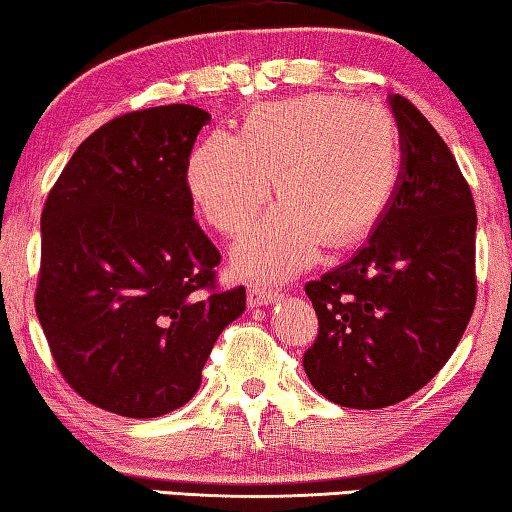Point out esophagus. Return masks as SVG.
<instances>
[{
	"label": "esophagus",
	"mask_w": 512,
	"mask_h": 512,
	"mask_svg": "<svg viewBox=\"0 0 512 512\" xmlns=\"http://www.w3.org/2000/svg\"><path fill=\"white\" fill-rule=\"evenodd\" d=\"M279 297V290L274 288H265V286H249L247 290V302L249 306H263V304H272Z\"/></svg>",
	"instance_id": "34e87169"
}]
</instances>
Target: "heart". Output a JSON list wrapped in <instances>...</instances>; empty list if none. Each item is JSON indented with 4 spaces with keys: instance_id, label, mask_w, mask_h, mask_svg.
<instances>
[{
    "instance_id": "heart-1",
    "label": "heart",
    "mask_w": 512,
    "mask_h": 512,
    "mask_svg": "<svg viewBox=\"0 0 512 512\" xmlns=\"http://www.w3.org/2000/svg\"><path fill=\"white\" fill-rule=\"evenodd\" d=\"M398 164V130L382 107L304 96L254 107L238 135L203 139L187 164V190L217 231L238 235L270 199L275 176L283 201L235 245L233 265L277 281L309 267L325 240L343 247L371 231Z\"/></svg>"
}]
</instances>
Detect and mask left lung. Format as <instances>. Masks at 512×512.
<instances>
[{
    "instance_id": "1",
    "label": "left lung",
    "mask_w": 512,
    "mask_h": 512,
    "mask_svg": "<svg viewBox=\"0 0 512 512\" xmlns=\"http://www.w3.org/2000/svg\"><path fill=\"white\" fill-rule=\"evenodd\" d=\"M389 105L400 171L387 208L348 263L304 286L320 325L304 371L352 410H380L426 387L476 304L474 196L426 116L398 93Z\"/></svg>"
}]
</instances>
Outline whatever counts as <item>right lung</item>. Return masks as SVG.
Masks as SVG:
<instances>
[{
    "label": "right lung",
    "mask_w": 512,
    "mask_h": 512,
    "mask_svg": "<svg viewBox=\"0 0 512 512\" xmlns=\"http://www.w3.org/2000/svg\"><path fill=\"white\" fill-rule=\"evenodd\" d=\"M210 114L164 105L102 125L41 215L36 313L84 400L128 419L183 407L245 288L217 290L219 251L194 222L187 164Z\"/></svg>",
    "instance_id": "obj_1"
}]
</instances>
